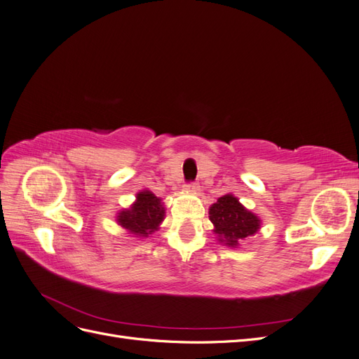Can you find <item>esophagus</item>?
<instances>
[{"instance_id": "esophagus-1", "label": "esophagus", "mask_w": 359, "mask_h": 359, "mask_svg": "<svg viewBox=\"0 0 359 359\" xmlns=\"http://www.w3.org/2000/svg\"><path fill=\"white\" fill-rule=\"evenodd\" d=\"M186 187H187V190L191 191V193H198V191L201 190V186H199L198 182H190V184H187Z\"/></svg>"}]
</instances>
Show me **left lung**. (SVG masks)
Here are the masks:
<instances>
[{"label":"left lung","mask_w":359,"mask_h":359,"mask_svg":"<svg viewBox=\"0 0 359 359\" xmlns=\"http://www.w3.org/2000/svg\"><path fill=\"white\" fill-rule=\"evenodd\" d=\"M208 214L217 241L231 248H238L243 241L255 236L262 224L259 215L247 210L232 193L217 199Z\"/></svg>","instance_id":"1"}]
</instances>
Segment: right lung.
Returning a JSON list of instances; mask_svg holds the SVG:
<instances>
[{
    "instance_id": "obj_1",
    "label": "right lung",
    "mask_w": 359,
    "mask_h": 359,
    "mask_svg": "<svg viewBox=\"0 0 359 359\" xmlns=\"http://www.w3.org/2000/svg\"><path fill=\"white\" fill-rule=\"evenodd\" d=\"M165 215V202L145 189L136 193V199L128 208L116 212V223L135 238H148L158 229Z\"/></svg>"
}]
</instances>
